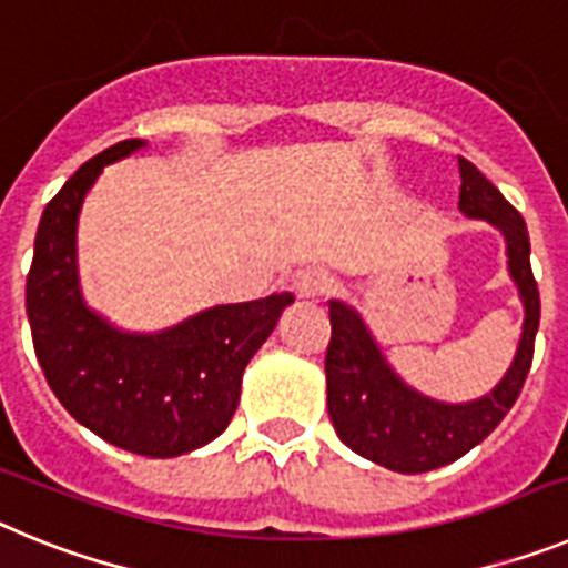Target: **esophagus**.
Listing matches in <instances>:
<instances>
[{
	"mask_svg": "<svg viewBox=\"0 0 568 568\" xmlns=\"http://www.w3.org/2000/svg\"><path fill=\"white\" fill-rule=\"evenodd\" d=\"M327 284H329L327 273L318 267L295 270L293 278H290V290H293L298 298H318V295L327 290Z\"/></svg>",
	"mask_w": 568,
	"mask_h": 568,
	"instance_id": "obj_1",
	"label": "esophagus"
}]
</instances>
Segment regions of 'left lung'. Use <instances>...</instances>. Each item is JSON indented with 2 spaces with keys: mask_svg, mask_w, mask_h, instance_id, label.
I'll return each mask as SVG.
<instances>
[{
  "mask_svg": "<svg viewBox=\"0 0 568 568\" xmlns=\"http://www.w3.org/2000/svg\"><path fill=\"white\" fill-rule=\"evenodd\" d=\"M460 202L466 219L491 224L506 241V267L524 304L518 349L504 378L489 393L464 404H446L418 393L395 373L358 310L329 301L333 338L327 346V406L335 433L353 453L404 475L438 469L464 458L471 446L506 418L529 375L540 324L538 281L529 264V230L495 184L466 159H458Z\"/></svg>",
  "mask_w": 568,
  "mask_h": 568,
  "instance_id": "left-lung-1",
  "label": "left lung"
}]
</instances>
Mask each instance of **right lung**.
<instances>
[{
    "mask_svg": "<svg viewBox=\"0 0 568 568\" xmlns=\"http://www.w3.org/2000/svg\"><path fill=\"white\" fill-rule=\"evenodd\" d=\"M148 148L119 142L84 162L44 207L24 287L39 366L59 404L108 444L175 458L227 429L241 375L293 304L290 293L219 304L159 333H128L88 307L77 227L84 195L108 164Z\"/></svg>",
    "mask_w": 568,
    "mask_h": 568,
    "instance_id": "right-lung-1",
    "label": "right lung"
}]
</instances>
